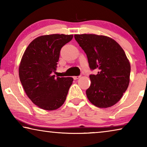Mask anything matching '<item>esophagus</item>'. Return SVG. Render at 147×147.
I'll return each mask as SVG.
<instances>
[{"mask_svg":"<svg viewBox=\"0 0 147 147\" xmlns=\"http://www.w3.org/2000/svg\"><path fill=\"white\" fill-rule=\"evenodd\" d=\"M80 77V76H73V78L74 80H76V79H78Z\"/></svg>","mask_w":147,"mask_h":147,"instance_id":"1","label":"esophagus"}]
</instances>
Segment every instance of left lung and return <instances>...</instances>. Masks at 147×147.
<instances>
[{
    "label": "left lung",
    "instance_id": "8db88e82",
    "mask_svg": "<svg viewBox=\"0 0 147 147\" xmlns=\"http://www.w3.org/2000/svg\"><path fill=\"white\" fill-rule=\"evenodd\" d=\"M88 57L91 71L88 98L98 108H108L120 100L130 82V64L121 47L109 37L95 34L74 35Z\"/></svg>",
    "mask_w": 147,
    "mask_h": 147
}]
</instances>
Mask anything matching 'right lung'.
Masks as SVG:
<instances>
[{"label": "right lung", "instance_id": "1", "mask_svg": "<svg viewBox=\"0 0 147 147\" xmlns=\"http://www.w3.org/2000/svg\"><path fill=\"white\" fill-rule=\"evenodd\" d=\"M73 35L52 34L39 36L27 47L19 65V74L27 96L34 104L45 110H54L63 105L71 77H56L60 51Z\"/></svg>", "mask_w": 147, "mask_h": 147}]
</instances>
